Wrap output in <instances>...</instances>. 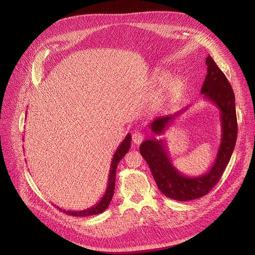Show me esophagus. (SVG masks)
Here are the masks:
<instances>
[{"instance_id": "1", "label": "esophagus", "mask_w": 255, "mask_h": 255, "mask_svg": "<svg viewBox=\"0 0 255 255\" xmlns=\"http://www.w3.org/2000/svg\"><path fill=\"white\" fill-rule=\"evenodd\" d=\"M143 134L140 133V132H135L133 135H132V141L135 143V144H140L143 140Z\"/></svg>"}]
</instances>
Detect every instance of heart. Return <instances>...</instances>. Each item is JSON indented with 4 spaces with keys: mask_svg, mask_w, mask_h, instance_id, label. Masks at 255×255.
I'll use <instances>...</instances> for the list:
<instances>
[{
    "mask_svg": "<svg viewBox=\"0 0 255 255\" xmlns=\"http://www.w3.org/2000/svg\"><path fill=\"white\" fill-rule=\"evenodd\" d=\"M152 81L156 84L163 82L155 94V104L158 107H164L174 103L184 89V83L181 77L176 75L167 77L164 71H158L152 75Z\"/></svg>",
    "mask_w": 255,
    "mask_h": 255,
    "instance_id": "1",
    "label": "heart"
}]
</instances>
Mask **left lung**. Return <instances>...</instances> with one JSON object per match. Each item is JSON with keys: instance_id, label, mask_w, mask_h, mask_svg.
<instances>
[{"instance_id": "8db88e82", "label": "left lung", "mask_w": 255, "mask_h": 255, "mask_svg": "<svg viewBox=\"0 0 255 255\" xmlns=\"http://www.w3.org/2000/svg\"><path fill=\"white\" fill-rule=\"evenodd\" d=\"M207 75L202 85L201 94L211 101L220 112L222 138L216 158L208 172L201 176H186L172 165L163 139L152 137L144 140L139 151L146 161L159 190L168 198L177 201H190L208 194L219 181L234 151L238 126L235 106V94L225 74L220 71L211 56L206 58ZM186 109L174 115L155 119L148 127L157 135L163 134L166 128Z\"/></svg>"}]
</instances>
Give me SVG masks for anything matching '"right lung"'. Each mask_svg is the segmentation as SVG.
<instances>
[{
	"mask_svg": "<svg viewBox=\"0 0 255 255\" xmlns=\"http://www.w3.org/2000/svg\"><path fill=\"white\" fill-rule=\"evenodd\" d=\"M130 144H131V134H127L125 139L122 141V143L118 146L116 152L114 154L113 160H112V164H111V168H110V174H109V181H108V186L106 193L104 195V197L101 198V200L97 203L96 205L85 209V210H81V211H66L63 210L61 208H59L60 211H62L63 213L67 214V215H72V216H90V215H95V214H99L101 212H104L110 205V203L112 201V198L114 196V191H115V183H116V170L119 162L122 160V158L127 154V151L130 148Z\"/></svg>",
	"mask_w": 255,
	"mask_h": 255,
	"instance_id": "right-lung-1",
	"label": "right lung"
}]
</instances>
